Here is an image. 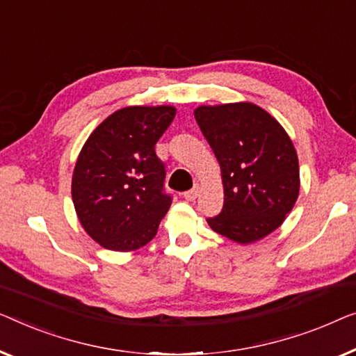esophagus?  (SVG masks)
I'll return each instance as SVG.
<instances>
[{
	"instance_id": "1",
	"label": "esophagus",
	"mask_w": 356,
	"mask_h": 356,
	"mask_svg": "<svg viewBox=\"0 0 356 356\" xmlns=\"http://www.w3.org/2000/svg\"><path fill=\"white\" fill-rule=\"evenodd\" d=\"M198 193H200L198 185H195L193 188H190V190H187V192H184L182 197H184L185 200H187V202H193V200L198 197Z\"/></svg>"
}]
</instances>
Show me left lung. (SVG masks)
Instances as JSON below:
<instances>
[{
  "mask_svg": "<svg viewBox=\"0 0 356 356\" xmlns=\"http://www.w3.org/2000/svg\"><path fill=\"white\" fill-rule=\"evenodd\" d=\"M221 166L224 207L207 221L234 242L252 243L276 230L300 190L298 158L282 126L257 104L195 109Z\"/></svg>",
  "mask_w": 356,
  "mask_h": 356,
  "instance_id": "left-lung-1",
  "label": "left lung"
}]
</instances>
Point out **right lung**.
Instances as JSON below:
<instances>
[{
	"label": "right lung",
	"instance_id": "right-lung-1",
	"mask_svg": "<svg viewBox=\"0 0 356 356\" xmlns=\"http://www.w3.org/2000/svg\"><path fill=\"white\" fill-rule=\"evenodd\" d=\"M176 116L172 106H129L93 130L72 176L79 221L95 242L130 252L147 245L172 203L154 152Z\"/></svg>",
	"mask_w": 356,
	"mask_h": 356
}]
</instances>
